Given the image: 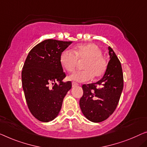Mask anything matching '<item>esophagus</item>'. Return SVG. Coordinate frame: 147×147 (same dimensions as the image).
I'll use <instances>...</instances> for the list:
<instances>
[{"mask_svg": "<svg viewBox=\"0 0 147 147\" xmlns=\"http://www.w3.org/2000/svg\"><path fill=\"white\" fill-rule=\"evenodd\" d=\"M78 84L77 82H72V86L73 87H74V86H78Z\"/></svg>", "mask_w": 147, "mask_h": 147, "instance_id": "esophagus-1", "label": "esophagus"}]
</instances>
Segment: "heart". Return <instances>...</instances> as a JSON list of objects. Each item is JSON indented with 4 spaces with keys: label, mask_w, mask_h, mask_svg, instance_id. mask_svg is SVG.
<instances>
[{
    "label": "heart",
    "mask_w": 147,
    "mask_h": 147,
    "mask_svg": "<svg viewBox=\"0 0 147 147\" xmlns=\"http://www.w3.org/2000/svg\"><path fill=\"white\" fill-rule=\"evenodd\" d=\"M100 48L94 43L79 44L74 48L73 51L66 49L61 53L60 63L67 72L74 71L78 61H84V70L74 72L69 76V79L78 82H84L92 78H98L104 75L108 63L102 55Z\"/></svg>",
    "instance_id": "obj_1"
}]
</instances>
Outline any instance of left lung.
Listing matches in <instances>:
<instances>
[{"label":"left lung","instance_id":"1","mask_svg":"<svg viewBox=\"0 0 147 147\" xmlns=\"http://www.w3.org/2000/svg\"><path fill=\"white\" fill-rule=\"evenodd\" d=\"M108 49L110 60L104 76L97 82L82 85L79 102L84 115L95 123L104 121L114 112L123 88L121 63L113 50Z\"/></svg>","mask_w":147,"mask_h":147}]
</instances>
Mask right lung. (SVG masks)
Listing matches in <instances>:
<instances>
[{
	"instance_id": "obj_1",
	"label": "right lung",
	"mask_w": 147,
	"mask_h": 147,
	"mask_svg": "<svg viewBox=\"0 0 147 147\" xmlns=\"http://www.w3.org/2000/svg\"><path fill=\"white\" fill-rule=\"evenodd\" d=\"M72 41L46 39L29 52L22 71L25 98L32 114L42 122L55 119L63 98L71 88V81L63 82L66 74L60 55Z\"/></svg>"
}]
</instances>
